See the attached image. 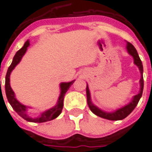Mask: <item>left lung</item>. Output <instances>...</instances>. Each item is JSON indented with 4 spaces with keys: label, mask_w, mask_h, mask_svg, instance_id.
I'll return each instance as SVG.
<instances>
[{
    "label": "left lung",
    "mask_w": 152,
    "mask_h": 152,
    "mask_svg": "<svg viewBox=\"0 0 152 152\" xmlns=\"http://www.w3.org/2000/svg\"><path fill=\"white\" fill-rule=\"evenodd\" d=\"M126 50L129 54H130L131 56L133 57L134 58V63L136 66L138 67V69L140 71L141 73V79L139 80L140 83V90L137 94L134 95L133 97V99L131 100L130 102H129L128 104H126L124 107H122L121 108L115 110L114 112H104L103 110H101L97 106H95L91 101V96H90V92H89V86L87 85L86 87V95H87V102H88V105L90 109V111L95 114L96 115H98L99 117L104 118L109 121H120V120H123L125 117H127L130 114L131 112L134 111V109L136 107V106L137 105V103L140 100L142 94V91H143V66H142V63L141 61L140 58L138 56V53H137V50L134 48V46L129 42H127L126 45Z\"/></svg>",
    "instance_id": "8db88e82"
}]
</instances>
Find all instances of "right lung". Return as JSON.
Wrapping results in <instances>:
<instances>
[{"label": "right lung", "mask_w": 152, "mask_h": 152, "mask_svg": "<svg viewBox=\"0 0 152 152\" xmlns=\"http://www.w3.org/2000/svg\"><path fill=\"white\" fill-rule=\"evenodd\" d=\"M30 45L29 40H27L25 42L24 45L22 47L20 50H18L17 53H15V57L13 58L10 66H9L8 71L6 73L5 76V94L7 97L10 104L11 105L13 109L15 110V112H17L22 118H23L24 120L29 122H35V123H42V122H46V121H52L53 119L57 118L62 112L63 107V99H64V96L66 91L68 90L70 88V86L72 85L75 80L72 81L70 82H62L60 83V94L58 99V102H57L56 105L51 107V108L48 109L46 111H45L42 113H40V115L38 117L32 118L31 116H29L27 113L28 109L29 108V107L22 104L21 102H19L17 100V99L15 98V92L13 91V89L10 87V74H11L12 71L15 69V67L18 65L19 62L21 61L22 58L24 55L26 51L28 50V47ZM1 82V81H0ZM1 86V85H0Z\"/></svg>", "instance_id": "1"}]
</instances>
